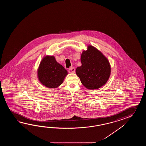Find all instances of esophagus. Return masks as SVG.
Instances as JSON below:
<instances>
[{
  "mask_svg": "<svg viewBox=\"0 0 146 146\" xmlns=\"http://www.w3.org/2000/svg\"><path fill=\"white\" fill-rule=\"evenodd\" d=\"M68 72L69 73H74L75 69L74 67H70L69 69Z\"/></svg>",
  "mask_w": 146,
  "mask_h": 146,
  "instance_id": "esophagus-1",
  "label": "esophagus"
}]
</instances>
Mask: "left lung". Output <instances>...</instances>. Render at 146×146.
<instances>
[{"label": "left lung", "mask_w": 146, "mask_h": 146, "mask_svg": "<svg viewBox=\"0 0 146 146\" xmlns=\"http://www.w3.org/2000/svg\"><path fill=\"white\" fill-rule=\"evenodd\" d=\"M81 66L76 72L84 87L89 90L99 89L109 80L111 65L108 58L99 50L88 45L81 55Z\"/></svg>", "instance_id": "left-lung-1"}]
</instances>
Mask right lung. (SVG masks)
I'll list each match as a JSON object with an SVG mask.
<instances>
[{"instance_id":"1","label":"right lung","mask_w":146,"mask_h":146,"mask_svg":"<svg viewBox=\"0 0 146 146\" xmlns=\"http://www.w3.org/2000/svg\"><path fill=\"white\" fill-rule=\"evenodd\" d=\"M67 74V71L53 56L44 57L37 69V77L40 82L48 88L59 87Z\"/></svg>"}]
</instances>
